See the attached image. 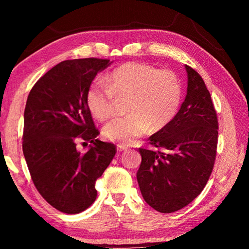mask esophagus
<instances>
[{
	"mask_svg": "<svg viewBox=\"0 0 249 249\" xmlns=\"http://www.w3.org/2000/svg\"><path fill=\"white\" fill-rule=\"evenodd\" d=\"M128 149V147H126L124 145H117V151L119 153H122V151H126Z\"/></svg>",
	"mask_w": 249,
	"mask_h": 249,
	"instance_id": "esophagus-1",
	"label": "esophagus"
}]
</instances>
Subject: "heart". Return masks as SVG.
<instances>
[{
  "mask_svg": "<svg viewBox=\"0 0 249 249\" xmlns=\"http://www.w3.org/2000/svg\"><path fill=\"white\" fill-rule=\"evenodd\" d=\"M114 98H128V116L115 119L103 127L105 140L130 145L138 137L169 125L179 111L182 88L174 71L155 68L146 62H126L105 78L89 87L86 102L99 121L114 115Z\"/></svg>",
  "mask_w": 249,
  "mask_h": 249,
  "instance_id": "1",
  "label": "heart"
}]
</instances>
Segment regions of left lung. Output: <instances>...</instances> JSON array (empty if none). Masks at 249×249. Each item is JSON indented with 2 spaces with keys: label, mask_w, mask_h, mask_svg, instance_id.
<instances>
[{
  "label": "left lung",
  "mask_w": 249,
  "mask_h": 249,
  "mask_svg": "<svg viewBox=\"0 0 249 249\" xmlns=\"http://www.w3.org/2000/svg\"><path fill=\"white\" fill-rule=\"evenodd\" d=\"M187 95L171 123L149 137L159 150L140 148L137 181L146 203L160 213L181 210L203 190L216 157L217 116L201 75L185 66Z\"/></svg>",
  "instance_id": "left-lung-1"
}]
</instances>
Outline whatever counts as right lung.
I'll return each mask as SVG.
<instances>
[{
	"label": "right lung",
	"mask_w": 249,
	"mask_h": 249,
	"mask_svg": "<svg viewBox=\"0 0 249 249\" xmlns=\"http://www.w3.org/2000/svg\"><path fill=\"white\" fill-rule=\"evenodd\" d=\"M108 59L65 60L33 87L24 112L23 153L34 184L60 212H82L96 199L94 185L111 163L116 147L99 141L87 91ZM91 142L80 153L75 142ZM88 145V144H87Z\"/></svg>",
	"instance_id": "1"
}]
</instances>
